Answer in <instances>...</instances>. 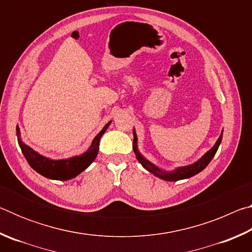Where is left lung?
I'll return each instance as SVG.
<instances>
[{"instance_id": "left-lung-1", "label": "left lung", "mask_w": 252, "mask_h": 252, "mask_svg": "<svg viewBox=\"0 0 252 252\" xmlns=\"http://www.w3.org/2000/svg\"><path fill=\"white\" fill-rule=\"evenodd\" d=\"M222 134H223V130L221 131V134L218 138V140H217V142L215 143V146H213L210 150L204 153V155L200 158L198 161H195L194 163L183 165V167H178L174 170H171V171H165V170L157 167L156 164H153L151 161H149L147 158H144L141 153H140L138 149V136H136L134 129H133V147L132 148H133L136 159H138L140 163L142 164V167L146 170H148L149 172L155 174L156 177L162 179V180L178 181V180H183V179H188L195 176V174L201 172L202 170L206 168L209 163H210V161L212 160V158L215 157L217 150H218V148L220 146L221 140H222Z\"/></svg>"}]
</instances>
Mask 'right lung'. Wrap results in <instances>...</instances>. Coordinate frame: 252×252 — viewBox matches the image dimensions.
<instances>
[{"mask_svg": "<svg viewBox=\"0 0 252 252\" xmlns=\"http://www.w3.org/2000/svg\"><path fill=\"white\" fill-rule=\"evenodd\" d=\"M110 123L111 121L106 123L103 129L96 134L87 151L80 156H73L71 158H66V159H50V158L42 156L39 152L33 150L31 147L25 144L21 139L19 126H16V136H18V142L21 150H22L25 159H27L33 170H35L37 173L48 179L65 181L79 176L95 160L97 152H99L100 139L109 127Z\"/></svg>", "mask_w": 252, "mask_h": 252, "instance_id": "obj_1", "label": "right lung"}]
</instances>
